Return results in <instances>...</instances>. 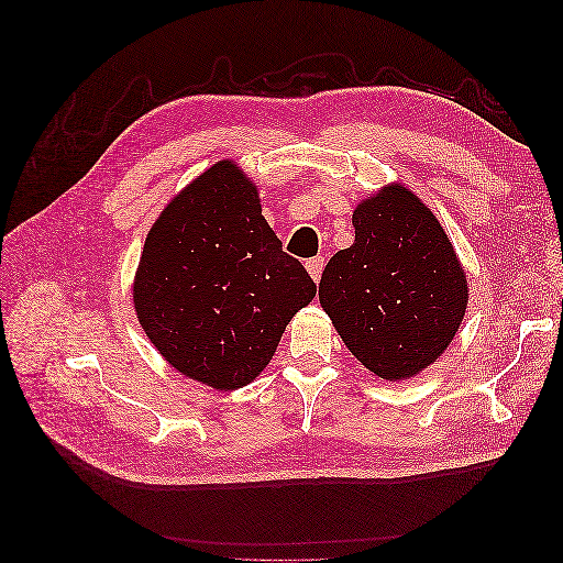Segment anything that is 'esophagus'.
I'll return each instance as SVG.
<instances>
[{"label": "esophagus", "mask_w": 563, "mask_h": 563, "mask_svg": "<svg viewBox=\"0 0 563 563\" xmlns=\"http://www.w3.org/2000/svg\"><path fill=\"white\" fill-rule=\"evenodd\" d=\"M323 265H325L323 256H313V258L307 261V271H309L313 282H320V275H323Z\"/></svg>", "instance_id": "1"}]
</instances>
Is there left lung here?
Here are the masks:
<instances>
[{"instance_id":"1","label":"left lung","mask_w":563,"mask_h":563,"mask_svg":"<svg viewBox=\"0 0 563 563\" xmlns=\"http://www.w3.org/2000/svg\"><path fill=\"white\" fill-rule=\"evenodd\" d=\"M355 243L320 277V305L343 343L383 380L433 364L459 332L467 282L435 216L391 185L357 206Z\"/></svg>"}]
</instances>
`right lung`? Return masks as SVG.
<instances>
[{
  "mask_svg": "<svg viewBox=\"0 0 563 563\" xmlns=\"http://www.w3.org/2000/svg\"><path fill=\"white\" fill-rule=\"evenodd\" d=\"M316 296L233 163L203 172L153 224L135 279L137 318L163 357L212 389L252 383Z\"/></svg>",
  "mask_w": 563,
  "mask_h": 563,
  "instance_id": "add662e5",
  "label": "right lung"
}]
</instances>
